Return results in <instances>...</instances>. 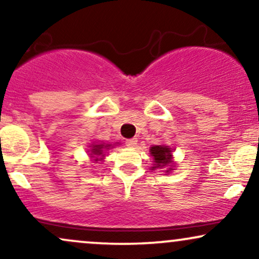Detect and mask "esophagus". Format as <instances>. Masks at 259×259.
Returning a JSON list of instances; mask_svg holds the SVG:
<instances>
[{
  "instance_id": "34e87169",
  "label": "esophagus",
  "mask_w": 259,
  "mask_h": 259,
  "mask_svg": "<svg viewBox=\"0 0 259 259\" xmlns=\"http://www.w3.org/2000/svg\"><path fill=\"white\" fill-rule=\"evenodd\" d=\"M125 144H126V146H129V147H135L136 144H138V140H136V139H127L125 141Z\"/></svg>"
}]
</instances>
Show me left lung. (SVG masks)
Listing matches in <instances>:
<instances>
[{"label":"left lung","mask_w":259,"mask_h":259,"mask_svg":"<svg viewBox=\"0 0 259 259\" xmlns=\"http://www.w3.org/2000/svg\"><path fill=\"white\" fill-rule=\"evenodd\" d=\"M151 156L153 157V167L152 170L157 168H164L169 167L168 170H165L167 173L173 170V160H171V156H173V151L169 146H165V145H156V146H152L150 148Z\"/></svg>","instance_id":"1"}]
</instances>
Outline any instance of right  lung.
Instances as JSON below:
<instances>
[{"mask_svg":"<svg viewBox=\"0 0 259 259\" xmlns=\"http://www.w3.org/2000/svg\"><path fill=\"white\" fill-rule=\"evenodd\" d=\"M109 148H112V145L109 144H97V145H92L91 146V157H94V160H101L103 159L102 157L105 156V151L106 150H109Z\"/></svg>","mask_w":259,"mask_h":259,"instance_id":"right-lung-1","label":"right lung"}]
</instances>
